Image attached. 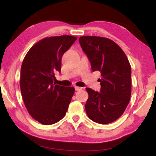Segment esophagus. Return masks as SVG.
I'll return each mask as SVG.
<instances>
[{
    "label": "esophagus",
    "instance_id": "obj_1",
    "mask_svg": "<svg viewBox=\"0 0 156 156\" xmlns=\"http://www.w3.org/2000/svg\"><path fill=\"white\" fill-rule=\"evenodd\" d=\"M74 88H75V90L76 91H80V90H82V89H83L82 87H74Z\"/></svg>",
    "mask_w": 156,
    "mask_h": 156
}]
</instances>
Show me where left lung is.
Returning <instances> with one entry per match:
<instances>
[{"instance_id": "obj_1", "label": "left lung", "mask_w": 156, "mask_h": 156, "mask_svg": "<svg viewBox=\"0 0 156 156\" xmlns=\"http://www.w3.org/2000/svg\"><path fill=\"white\" fill-rule=\"evenodd\" d=\"M94 72H101L100 92L87 88L85 109L94 122L107 124L123 114L131 95V68L124 52L106 37L83 36L79 39Z\"/></svg>"}]
</instances>
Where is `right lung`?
I'll return each mask as SVG.
<instances>
[{
	"label": "right lung",
	"mask_w": 156,
	"mask_h": 156,
	"mask_svg": "<svg viewBox=\"0 0 156 156\" xmlns=\"http://www.w3.org/2000/svg\"><path fill=\"white\" fill-rule=\"evenodd\" d=\"M76 40L71 35L45 37L25 55L20 70V87L25 107L31 116L44 125H51L65 116L74 93L72 87L54 84L61 71L62 55Z\"/></svg>",
	"instance_id": "1"
}]
</instances>
